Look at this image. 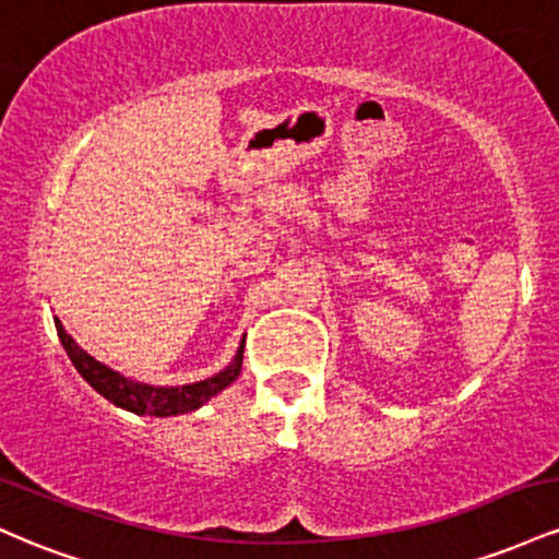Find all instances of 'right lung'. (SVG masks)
Listing matches in <instances>:
<instances>
[{
  "mask_svg": "<svg viewBox=\"0 0 559 559\" xmlns=\"http://www.w3.org/2000/svg\"><path fill=\"white\" fill-rule=\"evenodd\" d=\"M57 336H60L62 346H66L70 362L75 365V370L86 378L88 386L99 391L105 400H110L118 407L128 409V413L136 415H152V418H168V415H183L191 413V409L202 407L204 402L213 400L215 394H221L228 383L236 381V376L241 373V357H243V344L236 352V360L228 365L223 373H217L207 381L189 383V386H146V383L128 381L120 373L94 360L92 355L81 349L73 338L68 336L66 329H62L60 320L55 318Z\"/></svg>",
  "mask_w": 559,
  "mask_h": 559,
  "instance_id": "add662e5",
  "label": "right lung"
}]
</instances>
